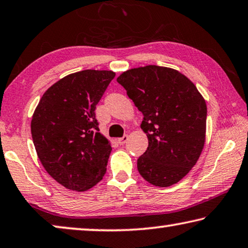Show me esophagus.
Returning a JSON list of instances; mask_svg holds the SVG:
<instances>
[{
  "mask_svg": "<svg viewBox=\"0 0 248 248\" xmlns=\"http://www.w3.org/2000/svg\"><path fill=\"white\" fill-rule=\"evenodd\" d=\"M127 140H128V136L127 135H124L123 137H120V139L117 140V142H119L120 145H124V144L127 142Z\"/></svg>",
  "mask_w": 248,
  "mask_h": 248,
  "instance_id": "1",
  "label": "esophagus"
}]
</instances>
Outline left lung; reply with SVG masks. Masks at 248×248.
<instances>
[{
	"instance_id": "8db88e82",
	"label": "left lung",
	"mask_w": 248,
	"mask_h": 248,
	"mask_svg": "<svg viewBox=\"0 0 248 248\" xmlns=\"http://www.w3.org/2000/svg\"><path fill=\"white\" fill-rule=\"evenodd\" d=\"M143 113L148 147L137 159L143 178L159 187L181 181L203 151L207 108L196 86L173 68L147 65L117 78Z\"/></svg>"
}]
</instances>
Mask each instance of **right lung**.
Wrapping results in <instances>:
<instances>
[{
    "label": "right lung",
    "instance_id": "1",
    "mask_svg": "<svg viewBox=\"0 0 248 248\" xmlns=\"http://www.w3.org/2000/svg\"><path fill=\"white\" fill-rule=\"evenodd\" d=\"M115 73L85 70L65 76L43 94L31 132L42 165L68 189L84 192L106 172L112 147L98 133L95 108Z\"/></svg>",
    "mask_w": 248,
    "mask_h": 248
}]
</instances>
